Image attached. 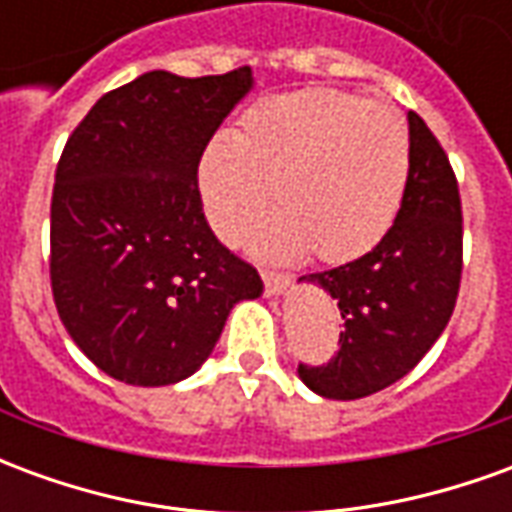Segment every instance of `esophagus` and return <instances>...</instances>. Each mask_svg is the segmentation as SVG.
<instances>
[{"label":"esophagus","mask_w":512,"mask_h":512,"mask_svg":"<svg viewBox=\"0 0 512 512\" xmlns=\"http://www.w3.org/2000/svg\"><path fill=\"white\" fill-rule=\"evenodd\" d=\"M263 285H266L268 296H282L290 285V277L285 274H274V271H263Z\"/></svg>","instance_id":"esophagus-1"}]
</instances>
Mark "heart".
Listing matches in <instances>:
<instances>
[{
  "mask_svg": "<svg viewBox=\"0 0 512 512\" xmlns=\"http://www.w3.org/2000/svg\"><path fill=\"white\" fill-rule=\"evenodd\" d=\"M213 230L233 238L266 202L277 208L244 233L263 257L310 252L348 263L381 244L408 183V131L386 106L312 87L249 106L238 131H216L197 167Z\"/></svg>",
  "mask_w": 512,
  "mask_h": 512,
  "instance_id": "b5f03b06",
  "label": "heart"
}]
</instances>
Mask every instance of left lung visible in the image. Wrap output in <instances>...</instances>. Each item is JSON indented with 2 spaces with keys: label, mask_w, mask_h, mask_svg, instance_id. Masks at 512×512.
<instances>
[{
  "label": "left lung",
  "mask_w": 512,
  "mask_h": 512,
  "mask_svg": "<svg viewBox=\"0 0 512 512\" xmlns=\"http://www.w3.org/2000/svg\"><path fill=\"white\" fill-rule=\"evenodd\" d=\"M461 197L444 150L408 112V183L392 230L354 263L307 274L337 299L345 332L329 365H299L315 395L356 400L414 370L450 321L461 285Z\"/></svg>",
  "instance_id": "1"
}]
</instances>
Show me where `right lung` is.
Masks as SVG:
<instances>
[{
	"instance_id": "add662e5",
	"label": "right lung",
	"mask_w": 512,
	"mask_h": 512,
	"mask_svg": "<svg viewBox=\"0 0 512 512\" xmlns=\"http://www.w3.org/2000/svg\"><path fill=\"white\" fill-rule=\"evenodd\" d=\"M255 87L252 68L142 73L106 93L62 150L51 197V290L65 329L106 376L167 386L211 356L263 279L202 213L205 142Z\"/></svg>"
}]
</instances>
